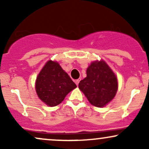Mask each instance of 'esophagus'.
I'll return each mask as SVG.
<instances>
[{
  "mask_svg": "<svg viewBox=\"0 0 149 149\" xmlns=\"http://www.w3.org/2000/svg\"><path fill=\"white\" fill-rule=\"evenodd\" d=\"M80 80V79H79V78H78V79H77V80H75V83H76V84L77 85H78V84H79Z\"/></svg>",
  "mask_w": 149,
  "mask_h": 149,
  "instance_id": "obj_1",
  "label": "esophagus"
}]
</instances>
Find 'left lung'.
Listing matches in <instances>:
<instances>
[{
	"label": "left lung",
	"instance_id": "8db88e82",
	"mask_svg": "<svg viewBox=\"0 0 149 149\" xmlns=\"http://www.w3.org/2000/svg\"><path fill=\"white\" fill-rule=\"evenodd\" d=\"M78 88L92 105L102 107L115 97L117 78L105 61H95L88 68L87 77L80 80Z\"/></svg>",
	"mask_w": 149,
	"mask_h": 149
}]
</instances>
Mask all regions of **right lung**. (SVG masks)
Here are the masks:
<instances>
[{"instance_id": "obj_1", "label": "right lung", "mask_w": 149, "mask_h": 149, "mask_svg": "<svg viewBox=\"0 0 149 149\" xmlns=\"http://www.w3.org/2000/svg\"><path fill=\"white\" fill-rule=\"evenodd\" d=\"M76 85L57 62L48 61L38 76L36 90L39 98L49 107H55Z\"/></svg>"}]
</instances>
